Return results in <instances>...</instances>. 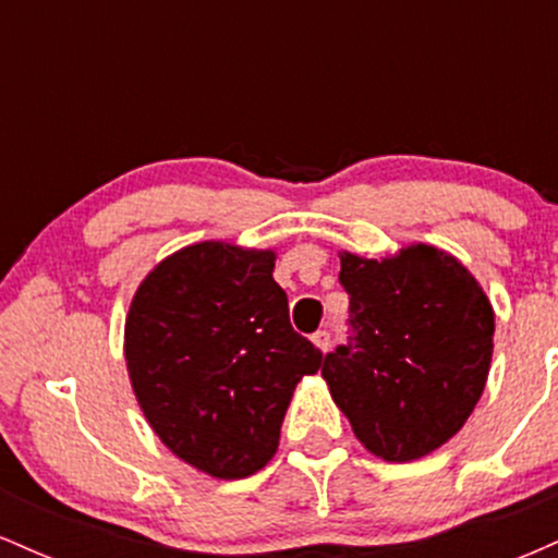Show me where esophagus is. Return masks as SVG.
<instances>
[{
	"label": "esophagus",
	"instance_id": "esophagus-1",
	"mask_svg": "<svg viewBox=\"0 0 558 558\" xmlns=\"http://www.w3.org/2000/svg\"><path fill=\"white\" fill-rule=\"evenodd\" d=\"M312 343H315L317 349L325 354V351H330V332L328 330H317L315 336H312Z\"/></svg>",
	"mask_w": 558,
	"mask_h": 558
}]
</instances>
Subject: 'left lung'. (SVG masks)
I'll use <instances>...</instances> for the list:
<instances>
[{
    "label": "left lung",
    "instance_id": "1",
    "mask_svg": "<svg viewBox=\"0 0 558 558\" xmlns=\"http://www.w3.org/2000/svg\"><path fill=\"white\" fill-rule=\"evenodd\" d=\"M351 336L323 377L360 444L386 462L427 457L464 427L483 396L496 315L483 286L444 248L393 257L341 252Z\"/></svg>",
    "mask_w": 558,
    "mask_h": 558
}]
</instances>
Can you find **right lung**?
<instances>
[{"mask_svg": "<svg viewBox=\"0 0 558 558\" xmlns=\"http://www.w3.org/2000/svg\"><path fill=\"white\" fill-rule=\"evenodd\" d=\"M272 248L191 243L141 280L125 317L133 393L165 446L217 480L278 451L299 380L323 354L291 328Z\"/></svg>", "mask_w": 558, "mask_h": 558, "instance_id": "obj_1", "label": "right lung"}]
</instances>
